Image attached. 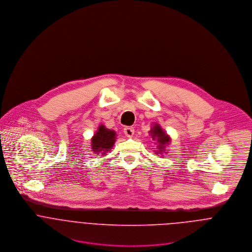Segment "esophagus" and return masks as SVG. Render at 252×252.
<instances>
[{"mask_svg":"<svg viewBox=\"0 0 252 252\" xmlns=\"http://www.w3.org/2000/svg\"><path fill=\"white\" fill-rule=\"evenodd\" d=\"M134 133H135V130H134L133 127H126V128H124V134H125L126 137L131 138V137H133Z\"/></svg>","mask_w":252,"mask_h":252,"instance_id":"esophagus-1","label":"esophagus"}]
</instances>
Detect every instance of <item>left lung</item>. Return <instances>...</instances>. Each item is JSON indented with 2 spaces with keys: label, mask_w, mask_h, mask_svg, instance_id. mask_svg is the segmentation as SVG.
<instances>
[{
  "label": "left lung",
  "mask_w": 252,
  "mask_h": 252,
  "mask_svg": "<svg viewBox=\"0 0 252 252\" xmlns=\"http://www.w3.org/2000/svg\"><path fill=\"white\" fill-rule=\"evenodd\" d=\"M149 133L151 134L152 140H153V141H155V140L157 141V143H155V144H158V146H157L158 150L155 151L156 154H161V153H163V152H165V151H168V150H166L165 148H166L167 145H169L170 143H171V138H170L169 135H167V134L162 130V128L160 127L159 124H155V125L151 128V130L149 131Z\"/></svg>",
  "instance_id": "1"
}]
</instances>
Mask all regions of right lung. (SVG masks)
Masks as SVG:
<instances>
[{"label": "right lung", "instance_id": "add662e5", "mask_svg": "<svg viewBox=\"0 0 252 252\" xmlns=\"http://www.w3.org/2000/svg\"><path fill=\"white\" fill-rule=\"evenodd\" d=\"M116 140V133L100 125L98 131L91 140V148L97 155H105L110 151Z\"/></svg>", "mask_w": 252, "mask_h": 252}]
</instances>
